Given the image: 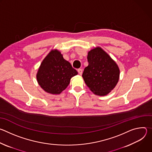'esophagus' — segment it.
Wrapping results in <instances>:
<instances>
[{"mask_svg":"<svg viewBox=\"0 0 152 152\" xmlns=\"http://www.w3.org/2000/svg\"><path fill=\"white\" fill-rule=\"evenodd\" d=\"M77 72H78V73H79L80 75H82V72H83L82 69H79L77 70Z\"/></svg>","mask_w":152,"mask_h":152,"instance_id":"esophagus-1","label":"esophagus"}]
</instances>
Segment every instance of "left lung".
<instances>
[{"label": "left lung", "mask_w": 152, "mask_h": 152, "mask_svg": "<svg viewBox=\"0 0 152 152\" xmlns=\"http://www.w3.org/2000/svg\"><path fill=\"white\" fill-rule=\"evenodd\" d=\"M87 59L88 66L82 74L86 85L96 95L103 96L109 94L119 80L118 65L100 47L90 50Z\"/></svg>", "instance_id": "8db88e82"}]
</instances>
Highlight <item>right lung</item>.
Segmentation results:
<instances>
[{"instance_id": "add662e5", "label": "right lung", "mask_w": 152, "mask_h": 152, "mask_svg": "<svg viewBox=\"0 0 152 152\" xmlns=\"http://www.w3.org/2000/svg\"><path fill=\"white\" fill-rule=\"evenodd\" d=\"M77 72L63 58L61 52L52 50L42 60L37 73L41 88L48 93L59 94L66 90L72 77Z\"/></svg>"}]
</instances>
